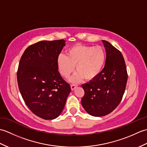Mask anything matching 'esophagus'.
Listing matches in <instances>:
<instances>
[{
	"instance_id": "esophagus-1",
	"label": "esophagus",
	"mask_w": 147,
	"mask_h": 147,
	"mask_svg": "<svg viewBox=\"0 0 147 147\" xmlns=\"http://www.w3.org/2000/svg\"><path fill=\"white\" fill-rule=\"evenodd\" d=\"M78 86V85H71V90H74V89H75L76 87Z\"/></svg>"
}]
</instances>
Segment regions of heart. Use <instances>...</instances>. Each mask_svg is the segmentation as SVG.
<instances>
[{
  "label": "heart",
  "instance_id": "heart-1",
  "mask_svg": "<svg viewBox=\"0 0 147 147\" xmlns=\"http://www.w3.org/2000/svg\"><path fill=\"white\" fill-rule=\"evenodd\" d=\"M106 53L102 47L76 45L67 50L66 55H59L57 65L61 74L65 78L69 77L76 65L78 71L70 82L76 83L83 78L90 81L97 77L104 67Z\"/></svg>",
  "mask_w": 147,
  "mask_h": 147
}]
</instances>
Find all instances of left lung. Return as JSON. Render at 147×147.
<instances>
[{"mask_svg":"<svg viewBox=\"0 0 147 147\" xmlns=\"http://www.w3.org/2000/svg\"><path fill=\"white\" fill-rule=\"evenodd\" d=\"M106 51L104 68L95 79L82 85L85 95L82 104L87 113L95 117L110 114L119 104L125 92L127 74L119 51L102 40Z\"/></svg>","mask_w":147,"mask_h":147,"instance_id":"obj_1","label":"left lung"}]
</instances>
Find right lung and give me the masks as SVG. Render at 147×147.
I'll return each instance as SVG.
<instances>
[{"instance_id": "add662e5", "label": "right lung", "mask_w": 147, "mask_h": 147, "mask_svg": "<svg viewBox=\"0 0 147 147\" xmlns=\"http://www.w3.org/2000/svg\"><path fill=\"white\" fill-rule=\"evenodd\" d=\"M65 40L40 41L22 55L17 73L19 89L30 110L43 119L59 117L71 92L58 71L57 58Z\"/></svg>"}]
</instances>
